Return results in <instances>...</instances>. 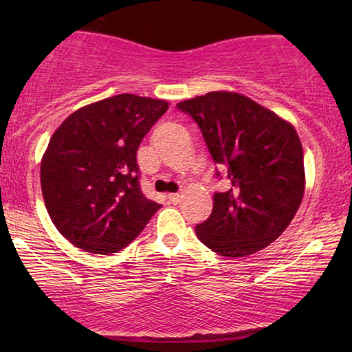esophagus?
<instances>
[{"mask_svg":"<svg viewBox=\"0 0 352 352\" xmlns=\"http://www.w3.org/2000/svg\"><path fill=\"white\" fill-rule=\"evenodd\" d=\"M168 199H170L171 204H177V201L181 200V195L179 194H170V195H168Z\"/></svg>","mask_w":352,"mask_h":352,"instance_id":"1","label":"esophagus"}]
</instances>
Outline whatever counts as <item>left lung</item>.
Returning a JSON list of instances; mask_svg holds the SVG:
<instances>
[{"instance_id": "8db88e82", "label": "left lung", "mask_w": 352, "mask_h": 352, "mask_svg": "<svg viewBox=\"0 0 352 352\" xmlns=\"http://www.w3.org/2000/svg\"><path fill=\"white\" fill-rule=\"evenodd\" d=\"M199 124L228 182L214 192L210 218L195 226L201 243L221 256L253 254L292 223L305 194V163L290 123L247 96L213 91L176 105Z\"/></svg>"}]
</instances>
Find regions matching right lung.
<instances>
[{"label": "right lung", "mask_w": 352, "mask_h": 352, "mask_svg": "<svg viewBox=\"0 0 352 352\" xmlns=\"http://www.w3.org/2000/svg\"><path fill=\"white\" fill-rule=\"evenodd\" d=\"M166 100L118 94L81 107L52 134L41 160V190L57 230L88 253L131 243L160 204L139 184V144Z\"/></svg>", "instance_id": "add662e5"}]
</instances>
